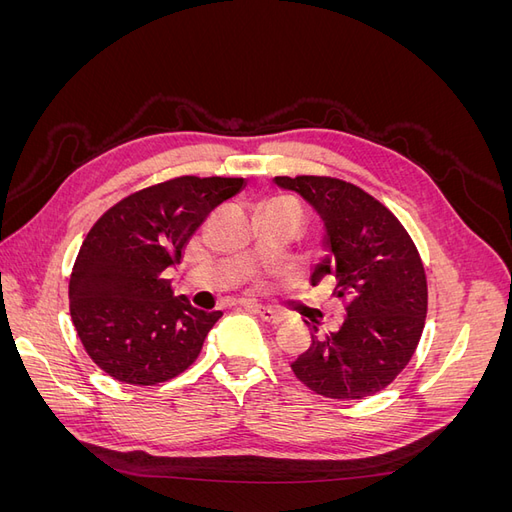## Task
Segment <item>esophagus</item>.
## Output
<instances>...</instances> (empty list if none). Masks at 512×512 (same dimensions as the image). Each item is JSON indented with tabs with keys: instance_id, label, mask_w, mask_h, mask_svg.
<instances>
[{
	"instance_id": "1",
	"label": "esophagus",
	"mask_w": 512,
	"mask_h": 512,
	"mask_svg": "<svg viewBox=\"0 0 512 512\" xmlns=\"http://www.w3.org/2000/svg\"><path fill=\"white\" fill-rule=\"evenodd\" d=\"M247 307H252L254 312L265 320V322H271V324H280L282 320H284V314L282 312H275V309H271V307H260V305H247Z\"/></svg>"
}]
</instances>
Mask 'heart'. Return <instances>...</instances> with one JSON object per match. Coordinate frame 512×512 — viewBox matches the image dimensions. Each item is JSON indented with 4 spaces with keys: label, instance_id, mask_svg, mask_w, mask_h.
<instances>
[{
    "label": "heart",
    "instance_id": "1",
    "mask_svg": "<svg viewBox=\"0 0 512 512\" xmlns=\"http://www.w3.org/2000/svg\"><path fill=\"white\" fill-rule=\"evenodd\" d=\"M275 200H280V203H292V200H288V198H275ZM294 205V203H292Z\"/></svg>",
    "mask_w": 512,
    "mask_h": 512
}]
</instances>
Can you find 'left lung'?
<instances>
[{
  "label": "left lung",
  "instance_id": "8db88e82",
  "mask_svg": "<svg viewBox=\"0 0 512 512\" xmlns=\"http://www.w3.org/2000/svg\"><path fill=\"white\" fill-rule=\"evenodd\" d=\"M299 194L322 224L324 256L312 286L335 282L346 303L337 331L318 335L290 367L305 386L331 399H363L389 386L408 365L427 316L421 256L395 215L374 196L331 177H275Z\"/></svg>",
  "mask_w": 512,
  "mask_h": 512
}]
</instances>
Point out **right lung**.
<instances>
[{
  "label": "right lung",
  "instance_id": "right-lung-1",
  "mask_svg": "<svg viewBox=\"0 0 512 512\" xmlns=\"http://www.w3.org/2000/svg\"><path fill=\"white\" fill-rule=\"evenodd\" d=\"M243 179L177 177L119 200L89 230L70 277V316L102 371L151 386L179 376L222 312L175 297L166 269Z\"/></svg>",
  "mask_w": 512,
  "mask_h": 512
}]
</instances>
